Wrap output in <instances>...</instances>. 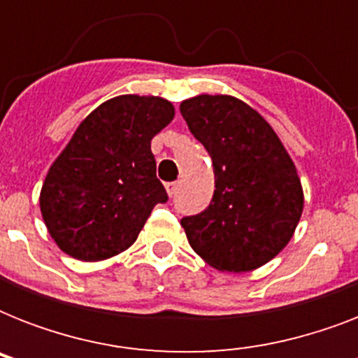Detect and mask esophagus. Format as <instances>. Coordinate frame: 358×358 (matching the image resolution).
<instances>
[{
  "mask_svg": "<svg viewBox=\"0 0 358 358\" xmlns=\"http://www.w3.org/2000/svg\"><path fill=\"white\" fill-rule=\"evenodd\" d=\"M165 189H167L169 196H173L176 193V189H178V184L176 182H169V184H165Z\"/></svg>",
  "mask_w": 358,
  "mask_h": 358,
  "instance_id": "1",
  "label": "esophagus"
}]
</instances>
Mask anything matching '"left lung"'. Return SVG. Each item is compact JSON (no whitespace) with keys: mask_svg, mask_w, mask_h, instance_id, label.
Returning a JSON list of instances; mask_svg holds the SVG:
<instances>
[{"mask_svg":"<svg viewBox=\"0 0 358 358\" xmlns=\"http://www.w3.org/2000/svg\"><path fill=\"white\" fill-rule=\"evenodd\" d=\"M180 113L213 163L215 191L204 212L184 217L187 241L219 271H252L288 245L303 213L292 157L256 109L227 94H199Z\"/></svg>","mask_w":358,"mask_h":358,"instance_id":"obj_1","label":"left lung"}]
</instances>
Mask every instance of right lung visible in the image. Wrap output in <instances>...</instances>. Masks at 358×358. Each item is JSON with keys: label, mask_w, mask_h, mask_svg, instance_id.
Masks as SVG:
<instances>
[{"label": "right lung", "mask_w": 358, "mask_h": 358, "mask_svg": "<svg viewBox=\"0 0 358 358\" xmlns=\"http://www.w3.org/2000/svg\"><path fill=\"white\" fill-rule=\"evenodd\" d=\"M173 119L165 98L122 94L78 126L41 189L42 219L59 249L98 262L134 245L154 206L169 199L150 141Z\"/></svg>", "instance_id": "1"}]
</instances>
